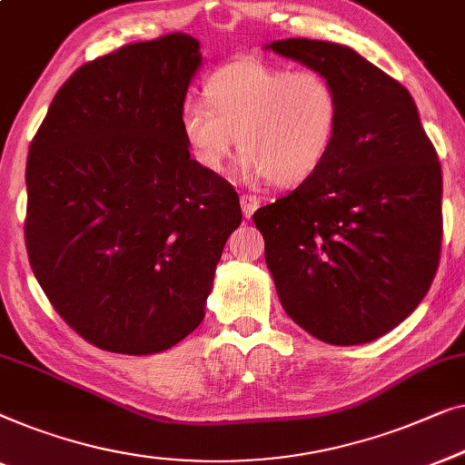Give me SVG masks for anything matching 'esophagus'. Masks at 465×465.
I'll return each mask as SVG.
<instances>
[{
  "instance_id": "obj_1",
  "label": "esophagus",
  "mask_w": 465,
  "mask_h": 465,
  "mask_svg": "<svg viewBox=\"0 0 465 465\" xmlns=\"http://www.w3.org/2000/svg\"><path fill=\"white\" fill-rule=\"evenodd\" d=\"M240 204H242V213H244L246 217H251V214L259 208V198H257V195H251V193H242L240 195Z\"/></svg>"
}]
</instances>
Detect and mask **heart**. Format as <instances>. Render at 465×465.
<instances>
[{
	"mask_svg": "<svg viewBox=\"0 0 465 465\" xmlns=\"http://www.w3.org/2000/svg\"><path fill=\"white\" fill-rule=\"evenodd\" d=\"M206 103L185 101L181 133L193 160L223 173L235 139L248 179L289 187L322 166L335 143L341 99L318 71H292L259 58H238L204 84Z\"/></svg>",
	"mask_w": 465,
	"mask_h": 465,
	"instance_id": "b5f03b06",
	"label": "heart"
}]
</instances>
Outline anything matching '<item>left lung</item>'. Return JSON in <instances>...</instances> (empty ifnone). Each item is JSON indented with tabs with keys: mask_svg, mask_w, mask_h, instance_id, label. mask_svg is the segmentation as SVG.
<instances>
[{
	"mask_svg": "<svg viewBox=\"0 0 465 465\" xmlns=\"http://www.w3.org/2000/svg\"><path fill=\"white\" fill-rule=\"evenodd\" d=\"M270 48L329 77L341 120L310 179L259 208L280 303L331 345L375 341L430 291L442 244V170L409 90L348 45Z\"/></svg>",
	"mask_w": 465,
	"mask_h": 465,
	"instance_id": "8db88e82",
	"label": "left lung"
}]
</instances>
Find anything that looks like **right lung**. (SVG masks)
I'll return each mask as SVG.
<instances>
[{
    "label": "right lung",
    "mask_w": 465,
    "mask_h": 465,
    "mask_svg": "<svg viewBox=\"0 0 465 465\" xmlns=\"http://www.w3.org/2000/svg\"><path fill=\"white\" fill-rule=\"evenodd\" d=\"M200 64L185 34L122 45L63 84L31 141V270L101 350L158 354L198 329L242 223L238 193L189 158L181 133Z\"/></svg>",
    "instance_id": "right-lung-1"
}]
</instances>
